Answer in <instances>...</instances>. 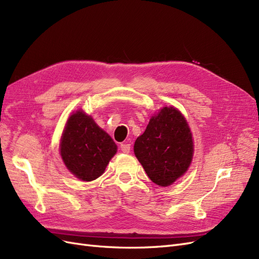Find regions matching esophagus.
<instances>
[{
	"label": "esophagus",
	"mask_w": 259,
	"mask_h": 259,
	"mask_svg": "<svg viewBox=\"0 0 259 259\" xmlns=\"http://www.w3.org/2000/svg\"><path fill=\"white\" fill-rule=\"evenodd\" d=\"M121 150L123 153H130L131 152V145L130 144H122Z\"/></svg>",
	"instance_id": "1"
}]
</instances>
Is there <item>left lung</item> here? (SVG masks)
<instances>
[{"instance_id":"8db88e82","label":"left lung","mask_w":259,"mask_h":259,"mask_svg":"<svg viewBox=\"0 0 259 259\" xmlns=\"http://www.w3.org/2000/svg\"><path fill=\"white\" fill-rule=\"evenodd\" d=\"M134 152L154 184L167 187L175 183L188 170L193 155L192 135L182 112L174 107L162 108L136 139Z\"/></svg>"}]
</instances>
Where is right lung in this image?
Segmentation results:
<instances>
[{
  "instance_id": "add662e5",
  "label": "right lung",
  "mask_w": 259,
  "mask_h": 259,
  "mask_svg": "<svg viewBox=\"0 0 259 259\" xmlns=\"http://www.w3.org/2000/svg\"><path fill=\"white\" fill-rule=\"evenodd\" d=\"M116 149L113 139L91 115L82 110L70 115L60 139V155L75 177L92 182L101 176Z\"/></svg>"
}]
</instances>
